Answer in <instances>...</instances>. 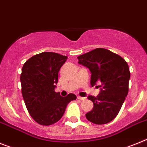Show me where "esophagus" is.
<instances>
[{
    "instance_id": "1",
    "label": "esophagus",
    "mask_w": 147,
    "mask_h": 147,
    "mask_svg": "<svg viewBox=\"0 0 147 147\" xmlns=\"http://www.w3.org/2000/svg\"><path fill=\"white\" fill-rule=\"evenodd\" d=\"M77 99H79V100H86V97H82V96H77Z\"/></svg>"
}]
</instances>
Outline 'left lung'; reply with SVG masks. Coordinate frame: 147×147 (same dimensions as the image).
<instances>
[{"mask_svg": "<svg viewBox=\"0 0 147 147\" xmlns=\"http://www.w3.org/2000/svg\"><path fill=\"white\" fill-rule=\"evenodd\" d=\"M77 59L79 64L91 71V86L101 83L97 96H88L94 107L86 114V118L99 125L111 122L118 115L128 94L130 72L127 62L104 48H96Z\"/></svg>", "mask_w": 147, "mask_h": 147, "instance_id": "1", "label": "left lung"}]
</instances>
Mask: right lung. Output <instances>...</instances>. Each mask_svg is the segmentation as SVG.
<instances>
[{
    "label": "right lung",
    "instance_id": "obj_1",
    "mask_svg": "<svg viewBox=\"0 0 147 147\" xmlns=\"http://www.w3.org/2000/svg\"><path fill=\"white\" fill-rule=\"evenodd\" d=\"M67 56L43 52L29 59L21 70V93L29 114L40 125L49 126L61 118L69 102L76 99L55 91L58 74Z\"/></svg>",
    "mask_w": 147,
    "mask_h": 147
}]
</instances>
